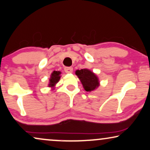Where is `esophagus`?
<instances>
[{
    "label": "esophagus",
    "mask_w": 150,
    "mask_h": 150,
    "mask_svg": "<svg viewBox=\"0 0 150 150\" xmlns=\"http://www.w3.org/2000/svg\"><path fill=\"white\" fill-rule=\"evenodd\" d=\"M64 70L66 73L69 74V73H71L73 71V68L71 67H65L64 68Z\"/></svg>",
    "instance_id": "obj_1"
}]
</instances>
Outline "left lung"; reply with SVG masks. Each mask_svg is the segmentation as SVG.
<instances>
[{"instance_id": "1", "label": "left lung", "mask_w": 150, "mask_h": 150, "mask_svg": "<svg viewBox=\"0 0 150 150\" xmlns=\"http://www.w3.org/2000/svg\"><path fill=\"white\" fill-rule=\"evenodd\" d=\"M76 74L78 76L86 91H93L99 87V79L97 76L89 69H78L76 71Z\"/></svg>"}]
</instances>
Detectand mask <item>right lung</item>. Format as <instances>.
Returning <instances> with one entry per match:
<instances>
[{
	"label": "right lung",
	"mask_w": 150,
	"mask_h": 150,
	"mask_svg": "<svg viewBox=\"0 0 150 150\" xmlns=\"http://www.w3.org/2000/svg\"><path fill=\"white\" fill-rule=\"evenodd\" d=\"M61 74V72L59 71H54L52 74H51L50 81H49L50 82H49L48 87H54V85H56V84L59 82V80H60Z\"/></svg>",
	"instance_id": "right-lung-1"
}]
</instances>
